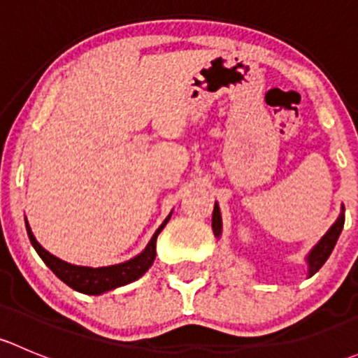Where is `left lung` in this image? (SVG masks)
Returning a JSON list of instances; mask_svg holds the SVG:
<instances>
[{
  "label": "left lung",
  "mask_w": 358,
  "mask_h": 358,
  "mask_svg": "<svg viewBox=\"0 0 358 358\" xmlns=\"http://www.w3.org/2000/svg\"><path fill=\"white\" fill-rule=\"evenodd\" d=\"M343 211H345V208L341 209V215L338 216V220L333 223V227L324 234L322 239L313 246L312 251H310L308 256H306V263H308V277H312L313 273L319 272L320 266L327 262L329 255L333 252L336 243H338L339 234H341L343 230V225H345V215H343ZM211 227L216 237L222 236V215H220V208L216 202H215V209H213Z\"/></svg>",
  "instance_id": "left-lung-1"
}]
</instances>
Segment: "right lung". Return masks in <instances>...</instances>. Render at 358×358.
I'll use <instances>...</instances> for the list:
<instances>
[{"label": "right lung", "instance_id": "1", "mask_svg": "<svg viewBox=\"0 0 358 358\" xmlns=\"http://www.w3.org/2000/svg\"><path fill=\"white\" fill-rule=\"evenodd\" d=\"M169 218H171V215L161 223V227L156 230V234L152 236L150 243L147 244V248L143 249L138 256H135V258L128 259V262L124 263H119V265L99 266V268L71 265V263L57 258V256H53L52 252L46 251V249L36 241L27 220H25V229H27L29 241H31V244L34 246L36 252L41 256V259L46 263V266H48L62 282H66L69 287H72V289L83 292V294H102V292L126 286V284L140 279V277L152 266L154 259H156L157 236L161 234V230L164 229L166 223L169 222Z\"/></svg>", "mask_w": 358, "mask_h": 358}]
</instances>
